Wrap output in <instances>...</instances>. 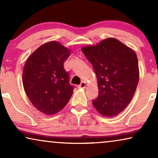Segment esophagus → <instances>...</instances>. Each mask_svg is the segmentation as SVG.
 Returning <instances> with one entry per match:
<instances>
[{"label": "esophagus", "instance_id": "34e87169", "mask_svg": "<svg viewBox=\"0 0 158 158\" xmlns=\"http://www.w3.org/2000/svg\"><path fill=\"white\" fill-rule=\"evenodd\" d=\"M86 87V83L85 81H82V82H81L80 85H79V88H85Z\"/></svg>", "mask_w": 158, "mask_h": 158}]
</instances>
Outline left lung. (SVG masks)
<instances>
[{"instance_id": "obj_1", "label": "left lung", "mask_w": 158, "mask_h": 158, "mask_svg": "<svg viewBox=\"0 0 158 158\" xmlns=\"http://www.w3.org/2000/svg\"><path fill=\"white\" fill-rule=\"evenodd\" d=\"M98 79V95L92 102L105 117L119 114L132 100L139 79L136 54L119 40L109 38L81 49Z\"/></svg>"}]
</instances>
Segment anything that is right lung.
Listing matches in <instances>:
<instances>
[{
    "instance_id": "1",
    "label": "right lung",
    "mask_w": 158,
    "mask_h": 158,
    "mask_svg": "<svg viewBox=\"0 0 158 158\" xmlns=\"http://www.w3.org/2000/svg\"><path fill=\"white\" fill-rule=\"evenodd\" d=\"M71 51L57 41L41 45L27 58L23 82L31 102L45 114L62 110L73 94L69 73L63 67Z\"/></svg>"
}]
</instances>
